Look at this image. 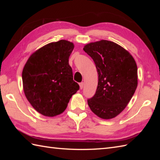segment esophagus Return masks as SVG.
<instances>
[{
    "instance_id": "34e87169",
    "label": "esophagus",
    "mask_w": 160,
    "mask_h": 160,
    "mask_svg": "<svg viewBox=\"0 0 160 160\" xmlns=\"http://www.w3.org/2000/svg\"><path fill=\"white\" fill-rule=\"evenodd\" d=\"M79 85H80V89H83V87H84V82H80V83L79 84Z\"/></svg>"
}]
</instances>
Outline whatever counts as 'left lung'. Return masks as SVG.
Returning a JSON list of instances; mask_svg holds the SVG:
<instances>
[{"label":"left lung","mask_w":160,"mask_h":160,"mask_svg":"<svg viewBox=\"0 0 160 160\" xmlns=\"http://www.w3.org/2000/svg\"><path fill=\"white\" fill-rule=\"evenodd\" d=\"M92 58L98 74L97 90L87 100L98 117L109 120L120 114L138 87V67L128 51L106 40L87 44L83 48Z\"/></svg>","instance_id":"8db88e82"}]
</instances>
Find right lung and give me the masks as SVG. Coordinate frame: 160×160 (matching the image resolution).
<instances>
[{"instance_id":"right-lung-1","label":"right lung","mask_w":160,"mask_h":160,"mask_svg":"<svg viewBox=\"0 0 160 160\" xmlns=\"http://www.w3.org/2000/svg\"><path fill=\"white\" fill-rule=\"evenodd\" d=\"M73 48L65 40L49 43L33 53L23 68L24 93L33 108L45 116L62 113L79 90L69 64Z\"/></svg>"}]
</instances>
